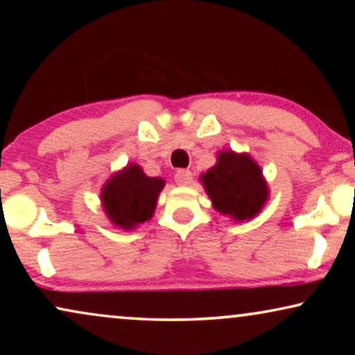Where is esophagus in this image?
I'll return each mask as SVG.
<instances>
[{
	"instance_id": "obj_1",
	"label": "esophagus",
	"mask_w": 355,
	"mask_h": 355,
	"mask_svg": "<svg viewBox=\"0 0 355 355\" xmlns=\"http://www.w3.org/2000/svg\"><path fill=\"white\" fill-rule=\"evenodd\" d=\"M174 181L179 186H189L192 182V173L189 169H178L176 174H174Z\"/></svg>"
}]
</instances>
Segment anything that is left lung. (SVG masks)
I'll list each match as a JSON object with an SVG mask.
<instances>
[{
    "label": "left lung",
    "mask_w": 355,
    "mask_h": 355,
    "mask_svg": "<svg viewBox=\"0 0 355 355\" xmlns=\"http://www.w3.org/2000/svg\"><path fill=\"white\" fill-rule=\"evenodd\" d=\"M198 179L213 208L239 223L255 218L270 198V187L260 164L245 152L221 150L216 163Z\"/></svg>",
    "instance_id": "obj_1"
}]
</instances>
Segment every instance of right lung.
Returning a JSON list of instances; mask_svg holds the SVG:
<instances>
[{"instance_id": "right-lung-1", "label": "right lung", "mask_w": 355, "mask_h": 355, "mask_svg": "<svg viewBox=\"0 0 355 355\" xmlns=\"http://www.w3.org/2000/svg\"><path fill=\"white\" fill-rule=\"evenodd\" d=\"M164 184L163 178L147 176L137 163H128L103 184L100 192L101 208L111 225L132 231L152 220Z\"/></svg>"}]
</instances>
